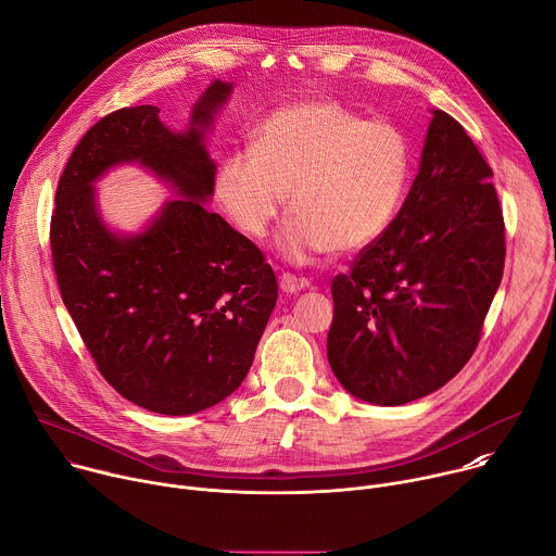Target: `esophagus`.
Returning <instances> with one entry per match:
<instances>
[{
	"label": "esophagus",
	"instance_id": "esophagus-1",
	"mask_svg": "<svg viewBox=\"0 0 556 556\" xmlns=\"http://www.w3.org/2000/svg\"><path fill=\"white\" fill-rule=\"evenodd\" d=\"M307 286H309L307 279H301V277L290 275V273H283V275L279 277V288H281L286 294H296V292H301V290L307 288Z\"/></svg>",
	"mask_w": 556,
	"mask_h": 556
}]
</instances>
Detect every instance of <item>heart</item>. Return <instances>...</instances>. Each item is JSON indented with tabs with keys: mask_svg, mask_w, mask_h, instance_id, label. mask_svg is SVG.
Masks as SVG:
<instances>
[{
	"mask_svg": "<svg viewBox=\"0 0 556 556\" xmlns=\"http://www.w3.org/2000/svg\"><path fill=\"white\" fill-rule=\"evenodd\" d=\"M412 176V142L384 116L365 118L330 99L275 110L255 144L226 153L215 195L230 222L262 240L290 195L294 215L279 249L296 264L371 244L399 213Z\"/></svg>",
	"mask_w": 556,
	"mask_h": 556,
	"instance_id": "heart-1",
	"label": "heart"
}]
</instances>
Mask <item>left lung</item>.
<instances>
[{"instance_id": "left-lung-1", "label": "left lung", "mask_w": 556, "mask_h": 556, "mask_svg": "<svg viewBox=\"0 0 556 556\" xmlns=\"http://www.w3.org/2000/svg\"><path fill=\"white\" fill-rule=\"evenodd\" d=\"M491 178L466 129L435 110L403 208L350 273L332 279L328 361L356 399L384 407L418 401L478 348L506 260Z\"/></svg>"}]
</instances>
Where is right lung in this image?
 <instances>
[{"mask_svg": "<svg viewBox=\"0 0 556 556\" xmlns=\"http://www.w3.org/2000/svg\"><path fill=\"white\" fill-rule=\"evenodd\" d=\"M230 90L213 81L180 134L155 105L108 114L78 140L56 187L61 299L101 376L153 414H198L240 387L277 303L264 253L204 206L215 163L202 140ZM121 162H140L184 195L131 238L114 236L93 202L91 182Z\"/></svg>", "mask_w": 556, "mask_h": 556, "instance_id": "right-lung-1", "label": "right lung"}]
</instances>
